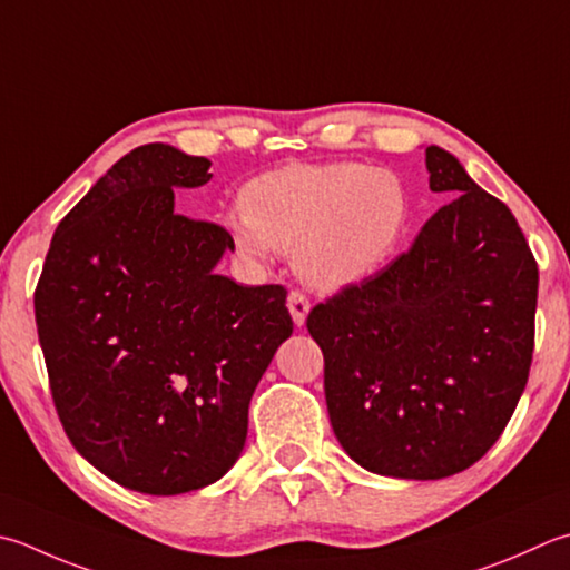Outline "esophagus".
Listing matches in <instances>:
<instances>
[{
    "label": "esophagus",
    "mask_w": 570,
    "mask_h": 570,
    "mask_svg": "<svg viewBox=\"0 0 570 570\" xmlns=\"http://www.w3.org/2000/svg\"><path fill=\"white\" fill-rule=\"evenodd\" d=\"M286 306H288V311H292V318H294L296 326H298V328L304 326V323H306V316H308V311H311L308 298H306L304 294H301V292H292V294H288Z\"/></svg>",
    "instance_id": "34e87169"
}]
</instances>
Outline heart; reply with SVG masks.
<instances>
[{
  "mask_svg": "<svg viewBox=\"0 0 570 570\" xmlns=\"http://www.w3.org/2000/svg\"><path fill=\"white\" fill-rule=\"evenodd\" d=\"M225 225L237 247L269 259L294 252L296 272L318 292L371 276L403 239L407 195L397 175L361 163L286 165L244 187Z\"/></svg>",
  "mask_w": 570,
  "mask_h": 570,
  "instance_id": "obj_1",
  "label": "heart"
}]
</instances>
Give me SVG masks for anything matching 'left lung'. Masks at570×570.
Returning a JSON list of instances; mask_svg holds the SVG:
<instances>
[{
  "label": "left lung",
  "mask_w": 570,
  "mask_h": 570,
  "mask_svg": "<svg viewBox=\"0 0 570 570\" xmlns=\"http://www.w3.org/2000/svg\"><path fill=\"white\" fill-rule=\"evenodd\" d=\"M452 197L410 252L306 318L341 448L363 470L442 479L499 440L529 381L539 266L511 209L430 145Z\"/></svg>",
  "instance_id": "left-lung-1"
}]
</instances>
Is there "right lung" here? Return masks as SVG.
<instances>
[{
  "label": "right lung",
  "mask_w": 570,
  "mask_h": 570,
  "mask_svg": "<svg viewBox=\"0 0 570 570\" xmlns=\"http://www.w3.org/2000/svg\"><path fill=\"white\" fill-rule=\"evenodd\" d=\"M209 160L165 142L130 150L66 215L33 294L56 412L116 484L175 497L239 460L249 400L294 331L286 288L215 272L227 229L175 212Z\"/></svg>",
  "instance_id": "obj_1"
}]
</instances>
